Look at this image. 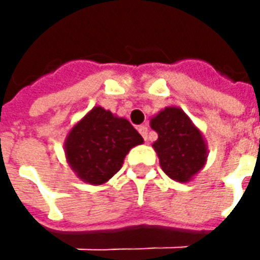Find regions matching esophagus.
<instances>
[{
    "mask_svg": "<svg viewBox=\"0 0 260 260\" xmlns=\"http://www.w3.org/2000/svg\"><path fill=\"white\" fill-rule=\"evenodd\" d=\"M138 131H139V134L143 136V139L147 141V132H149V129H147L146 125H141V126H138Z\"/></svg>",
    "mask_w": 260,
    "mask_h": 260,
    "instance_id": "esophagus-1",
    "label": "esophagus"
}]
</instances>
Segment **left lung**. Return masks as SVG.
<instances>
[{
  "instance_id": "8db88e82",
  "label": "left lung",
  "mask_w": 260,
  "mask_h": 260,
  "mask_svg": "<svg viewBox=\"0 0 260 260\" xmlns=\"http://www.w3.org/2000/svg\"><path fill=\"white\" fill-rule=\"evenodd\" d=\"M150 128L157 132L152 146L160 167L171 180L186 184L193 180L207 161V143L202 131L184 110L169 106L150 118Z\"/></svg>"
}]
</instances>
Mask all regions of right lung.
Here are the masks:
<instances>
[{
  "instance_id": "add662e5",
  "label": "right lung",
  "mask_w": 260,
  "mask_h": 260,
  "mask_svg": "<svg viewBox=\"0 0 260 260\" xmlns=\"http://www.w3.org/2000/svg\"><path fill=\"white\" fill-rule=\"evenodd\" d=\"M142 143L143 138L128 119L96 106L69 129L65 158L78 178L102 185L121 170L131 149Z\"/></svg>"
}]
</instances>
